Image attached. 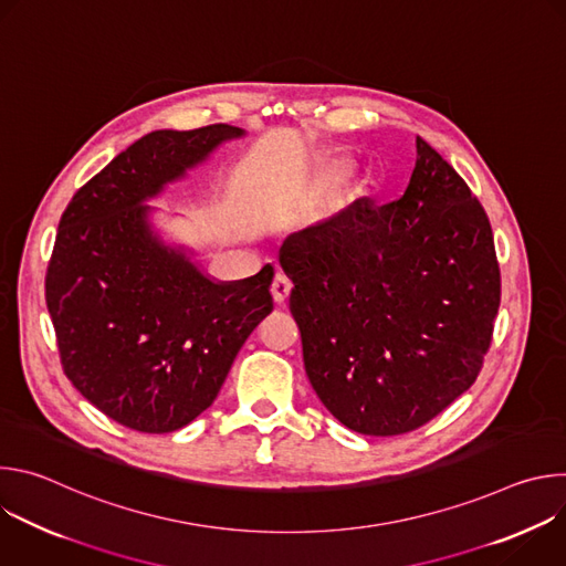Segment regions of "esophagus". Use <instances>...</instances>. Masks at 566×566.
<instances>
[{"label": "esophagus", "instance_id": "1", "mask_svg": "<svg viewBox=\"0 0 566 566\" xmlns=\"http://www.w3.org/2000/svg\"><path fill=\"white\" fill-rule=\"evenodd\" d=\"M291 289H293L291 280H289L284 273H277V275H275V280H273V284H271L273 300H275L277 304H284V302H286V297H289V293H291Z\"/></svg>", "mask_w": 566, "mask_h": 566}]
</instances>
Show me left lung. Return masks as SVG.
Here are the masks:
<instances>
[{"mask_svg": "<svg viewBox=\"0 0 566 566\" xmlns=\"http://www.w3.org/2000/svg\"><path fill=\"white\" fill-rule=\"evenodd\" d=\"M280 264L311 387L349 430L412 432L479 376L502 293L493 230L421 136L398 201L293 232Z\"/></svg>", "mask_w": 566, "mask_h": 566, "instance_id": "obj_1", "label": "left lung"}]
</instances>
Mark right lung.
I'll return each instance as SVG.
<instances>
[{"label":"right lung","mask_w":566,"mask_h":566,"mask_svg":"<svg viewBox=\"0 0 566 566\" xmlns=\"http://www.w3.org/2000/svg\"><path fill=\"white\" fill-rule=\"evenodd\" d=\"M232 125L158 129L69 201L46 269V306L66 378L116 423L175 432L217 398L234 356L273 311V266L210 280L166 244L145 206L226 140Z\"/></svg>","instance_id":"obj_1"}]
</instances>
